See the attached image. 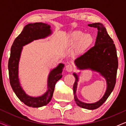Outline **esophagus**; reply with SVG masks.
<instances>
[{
	"label": "esophagus",
	"mask_w": 126,
	"mask_h": 126,
	"mask_svg": "<svg viewBox=\"0 0 126 126\" xmlns=\"http://www.w3.org/2000/svg\"><path fill=\"white\" fill-rule=\"evenodd\" d=\"M73 70V66L72 65L69 64L66 66V70L68 72H71Z\"/></svg>",
	"instance_id": "34e87169"
}]
</instances>
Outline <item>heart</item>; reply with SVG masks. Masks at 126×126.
Returning <instances> with one entry per match:
<instances>
[{
  "label": "heart",
  "mask_w": 126,
  "mask_h": 126,
  "mask_svg": "<svg viewBox=\"0 0 126 126\" xmlns=\"http://www.w3.org/2000/svg\"><path fill=\"white\" fill-rule=\"evenodd\" d=\"M94 38L90 34H85L81 31H75L67 38L66 42L69 45L74 46L77 44L79 51L85 50L92 44Z\"/></svg>",
  "instance_id": "heart-1"
}]
</instances>
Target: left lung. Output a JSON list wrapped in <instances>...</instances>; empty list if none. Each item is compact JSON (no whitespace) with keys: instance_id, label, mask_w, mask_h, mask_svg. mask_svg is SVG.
Here are the masks:
<instances>
[{"instance_id":"left-lung-1","label":"left lung","mask_w":126,"mask_h":126,"mask_svg":"<svg viewBox=\"0 0 126 126\" xmlns=\"http://www.w3.org/2000/svg\"><path fill=\"white\" fill-rule=\"evenodd\" d=\"M91 27L98 30L95 44L87 52L75 60L77 68L80 70L89 69L99 73L104 77L107 82L105 94L99 101L94 103H86L77 98L76 91L79 80V75L73 73L76 80L73 85L74 98L77 106L87 110H95L100 107L109 97L116 83L118 61L116 49L106 29L100 23L89 24ZM80 75V73H79Z\"/></svg>"}]
</instances>
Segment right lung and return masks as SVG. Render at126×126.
<instances>
[{"label": "right lung", "instance_id": "1", "mask_svg": "<svg viewBox=\"0 0 126 126\" xmlns=\"http://www.w3.org/2000/svg\"><path fill=\"white\" fill-rule=\"evenodd\" d=\"M52 34L50 26L46 23H29L24 27L19 35L14 41L8 64L10 82L17 97L22 102L29 107L38 108L47 105L53 97L55 85L62 78L64 64L60 63L50 72L47 78V90L42 95L38 97L29 96L20 85L19 79V63L23 46L34 40L44 39Z\"/></svg>", "mask_w": 126, "mask_h": 126}]
</instances>
